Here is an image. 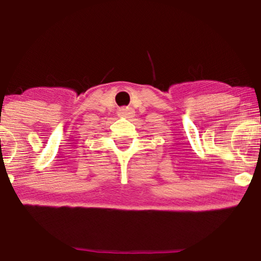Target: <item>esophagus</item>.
Segmentation results:
<instances>
[{
  "label": "esophagus",
  "instance_id": "esophagus-1",
  "mask_svg": "<svg viewBox=\"0 0 261 261\" xmlns=\"http://www.w3.org/2000/svg\"><path fill=\"white\" fill-rule=\"evenodd\" d=\"M134 110L131 109V107H121V109H119V111H118V114H119L120 117H133L134 116Z\"/></svg>",
  "mask_w": 261,
  "mask_h": 261
}]
</instances>
